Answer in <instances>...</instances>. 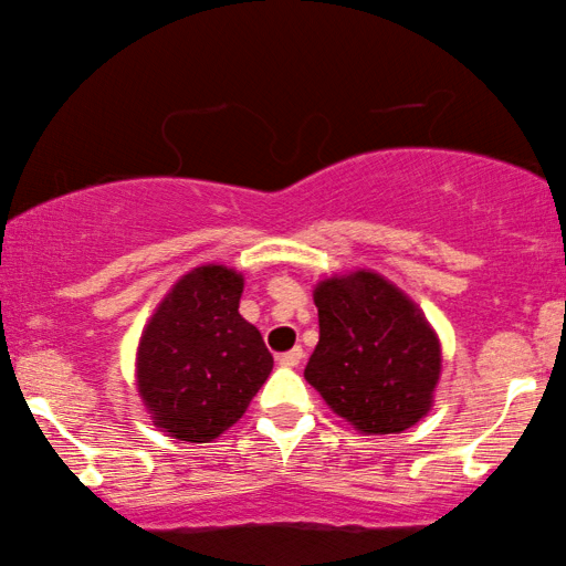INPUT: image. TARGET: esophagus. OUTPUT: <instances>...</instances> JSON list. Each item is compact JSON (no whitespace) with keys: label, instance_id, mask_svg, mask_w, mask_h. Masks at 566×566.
<instances>
[{"label":"esophagus","instance_id":"34e87169","mask_svg":"<svg viewBox=\"0 0 566 566\" xmlns=\"http://www.w3.org/2000/svg\"><path fill=\"white\" fill-rule=\"evenodd\" d=\"M301 360H304V350H301V347H293V350L277 355V366L283 368H296Z\"/></svg>","mask_w":566,"mask_h":566}]
</instances>
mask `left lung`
Here are the masks:
<instances>
[{"mask_svg": "<svg viewBox=\"0 0 566 566\" xmlns=\"http://www.w3.org/2000/svg\"><path fill=\"white\" fill-rule=\"evenodd\" d=\"M319 343L304 378L360 436L405 432L436 405L440 337L397 283L368 268L314 285Z\"/></svg>", "mask_w": 566, "mask_h": 566, "instance_id": "obj_1", "label": "left lung"}]
</instances>
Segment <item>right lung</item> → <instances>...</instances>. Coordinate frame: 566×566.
<instances>
[{
    "label": "right lung",
    "instance_id": "obj_1",
    "mask_svg": "<svg viewBox=\"0 0 566 566\" xmlns=\"http://www.w3.org/2000/svg\"><path fill=\"white\" fill-rule=\"evenodd\" d=\"M244 275L206 262L165 293L136 347V389L151 422L211 443L247 412L273 370L260 329L239 314Z\"/></svg>",
    "mask_w": 566,
    "mask_h": 566
}]
</instances>
